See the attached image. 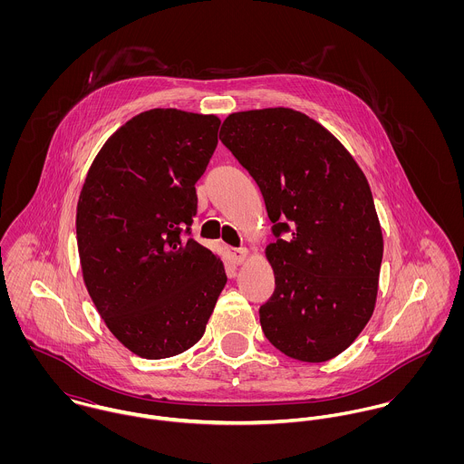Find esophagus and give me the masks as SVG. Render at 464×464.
<instances>
[{"label":"esophagus","mask_w":464,"mask_h":464,"mask_svg":"<svg viewBox=\"0 0 464 464\" xmlns=\"http://www.w3.org/2000/svg\"><path fill=\"white\" fill-rule=\"evenodd\" d=\"M246 256H248L246 248H230V259H232V263H234V265H241V263H245Z\"/></svg>","instance_id":"obj_1"}]
</instances>
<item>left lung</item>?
<instances>
[{
  "label": "left lung",
  "instance_id": "left-lung-1",
  "mask_svg": "<svg viewBox=\"0 0 464 464\" xmlns=\"http://www.w3.org/2000/svg\"><path fill=\"white\" fill-rule=\"evenodd\" d=\"M219 139L257 182L273 223L263 332L293 359L329 361L364 329L377 298L382 232L368 180L329 130L291 109L230 114Z\"/></svg>",
  "mask_w": 464,
  "mask_h": 464
}]
</instances>
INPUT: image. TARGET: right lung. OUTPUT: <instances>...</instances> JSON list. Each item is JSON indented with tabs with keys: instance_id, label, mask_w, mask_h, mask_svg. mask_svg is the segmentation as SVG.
Listing matches in <instances>:
<instances>
[{
	"instance_id": "add662e5",
	"label": "right lung",
	"mask_w": 464,
	"mask_h": 464,
	"mask_svg": "<svg viewBox=\"0 0 464 464\" xmlns=\"http://www.w3.org/2000/svg\"><path fill=\"white\" fill-rule=\"evenodd\" d=\"M219 120L146 111L96 155L76 212L87 291L133 353L164 359L205 332L227 284L223 263L191 239L195 184L218 144Z\"/></svg>"
}]
</instances>
